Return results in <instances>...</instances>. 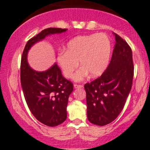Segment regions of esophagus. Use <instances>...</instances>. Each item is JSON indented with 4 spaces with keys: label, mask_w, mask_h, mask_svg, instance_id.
Listing matches in <instances>:
<instances>
[{
    "label": "esophagus",
    "mask_w": 150,
    "mask_h": 150,
    "mask_svg": "<svg viewBox=\"0 0 150 150\" xmlns=\"http://www.w3.org/2000/svg\"><path fill=\"white\" fill-rule=\"evenodd\" d=\"M83 87V85H77V84H74V88H81Z\"/></svg>",
    "instance_id": "1"
}]
</instances>
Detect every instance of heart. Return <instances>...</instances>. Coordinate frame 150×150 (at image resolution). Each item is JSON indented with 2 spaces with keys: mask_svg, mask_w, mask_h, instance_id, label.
I'll use <instances>...</instances> for the list:
<instances>
[{
  "mask_svg": "<svg viewBox=\"0 0 150 150\" xmlns=\"http://www.w3.org/2000/svg\"><path fill=\"white\" fill-rule=\"evenodd\" d=\"M111 54V43L104 33L76 37L68 42L66 51H61L57 57L59 65L67 78H71L78 67H81L74 76V79L81 81L88 76L102 74L108 67Z\"/></svg>",
  "mask_w": 150,
  "mask_h": 150,
  "instance_id": "obj_1",
  "label": "heart"
}]
</instances>
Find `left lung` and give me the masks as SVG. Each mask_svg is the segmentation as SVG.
I'll return each instance as SVG.
<instances>
[{
    "mask_svg": "<svg viewBox=\"0 0 150 150\" xmlns=\"http://www.w3.org/2000/svg\"><path fill=\"white\" fill-rule=\"evenodd\" d=\"M109 65L99 78L84 86L87 115L90 122L104 126L117 118L125 106L132 86V51L118 35Z\"/></svg>",
    "mask_w": 150,
    "mask_h": 150,
    "instance_id": "obj_1",
    "label": "left lung"
}]
</instances>
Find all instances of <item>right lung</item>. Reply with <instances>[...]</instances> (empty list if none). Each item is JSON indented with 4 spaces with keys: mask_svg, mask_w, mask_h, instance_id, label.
I'll list each match as a JSON object with an SVG mask.
<instances>
[{
    "mask_svg": "<svg viewBox=\"0 0 150 150\" xmlns=\"http://www.w3.org/2000/svg\"><path fill=\"white\" fill-rule=\"evenodd\" d=\"M67 30L57 28L44 29L28 41L21 57V83L25 101L36 119L49 127L58 126L65 121L73 83L64 78L56 63L44 71L32 69L28 63L27 55L29 49L37 42Z\"/></svg>",
    "mask_w": 150,
    "mask_h": 150,
    "instance_id": "1",
    "label": "right lung"
}]
</instances>
